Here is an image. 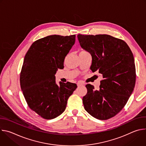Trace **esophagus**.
<instances>
[{"label": "esophagus", "mask_w": 146, "mask_h": 146, "mask_svg": "<svg viewBox=\"0 0 146 146\" xmlns=\"http://www.w3.org/2000/svg\"><path fill=\"white\" fill-rule=\"evenodd\" d=\"M77 84V86H78V87H80V86H82V83H80V82H78Z\"/></svg>", "instance_id": "esophagus-1"}]
</instances>
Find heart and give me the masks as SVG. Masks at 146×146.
Returning a JSON list of instances; mask_svg holds the SVG:
<instances>
[{
  "instance_id": "b5f03b06",
  "label": "heart",
  "mask_w": 146,
  "mask_h": 146,
  "mask_svg": "<svg viewBox=\"0 0 146 146\" xmlns=\"http://www.w3.org/2000/svg\"><path fill=\"white\" fill-rule=\"evenodd\" d=\"M83 51H81V52H83Z\"/></svg>"
}]
</instances>
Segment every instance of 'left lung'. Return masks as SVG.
Masks as SVG:
<instances>
[{
    "instance_id": "obj_1",
    "label": "left lung",
    "mask_w": 146,
    "mask_h": 146,
    "mask_svg": "<svg viewBox=\"0 0 146 146\" xmlns=\"http://www.w3.org/2000/svg\"><path fill=\"white\" fill-rule=\"evenodd\" d=\"M77 37L81 47L91 55L92 72L103 76L99 90L87 84L82 98L85 110L100 120L118 114L126 105L135 85L133 54L125 41L108 35H82Z\"/></svg>"
}]
</instances>
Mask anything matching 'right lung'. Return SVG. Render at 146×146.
Listing matches in <instances>:
<instances>
[{
	"instance_id": "add662e5",
	"label": "right lung",
	"mask_w": 146,
	"mask_h": 146,
	"mask_svg": "<svg viewBox=\"0 0 146 146\" xmlns=\"http://www.w3.org/2000/svg\"><path fill=\"white\" fill-rule=\"evenodd\" d=\"M76 35H51L40 38L27 52L20 74V85L29 108L40 117L51 119L63 113L74 83L59 82L55 74L63 69L65 56L74 44Z\"/></svg>"
}]
</instances>
